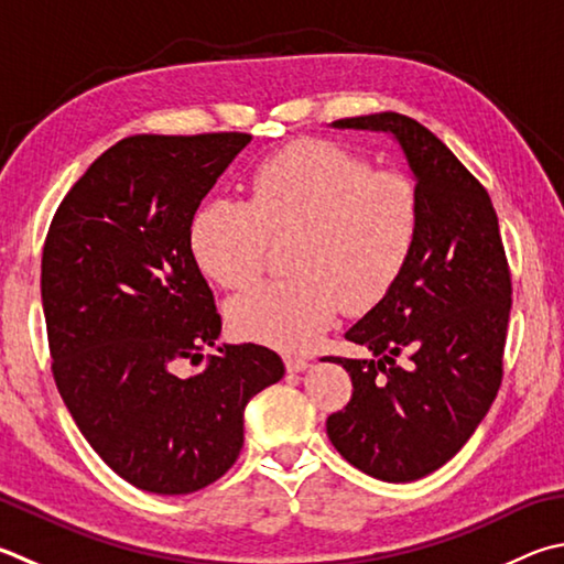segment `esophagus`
Instances as JSON below:
<instances>
[{
	"label": "esophagus",
	"instance_id": "34e87169",
	"mask_svg": "<svg viewBox=\"0 0 564 564\" xmlns=\"http://www.w3.org/2000/svg\"><path fill=\"white\" fill-rule=\"evenodd\" d=\"M311 367V362L305 357L299 355H285V370L289 372H305Z\"/></svg>",
	"mask_w": 564,
	"mask_h": 564
}]
</instances>
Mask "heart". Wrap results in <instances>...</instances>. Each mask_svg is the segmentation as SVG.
I'll list each match as a JSON object with an SVG mask.
<instances>
[{
	"label": "heart",
	"mask_w": 564,
	"mask_h": 564,
	"mask_svg": "<svg viewBox=\"0 0 564 564\" xmlns=\"http://www.w3.org/2000/svg\"><path fill=\"white\" fill-rule=\"evenodd\" d=\"M419 231L414 182L370 170L355 152L303 140L251 172L247 202L212 199L197 209L189 249L202 273L239 289L261 271L265 243L295 234L291 273L261 281L229 303L239 337L279 350L317 343L337 313L372 308L404 271Z\"/></svg>",
	"instance_id": "b5f03b06"
}]
</instances>
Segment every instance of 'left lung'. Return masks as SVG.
Listing matches in <instances>:
<instances>
[{"label":"left lung","mask_w":564,"mask_h":564,"mask_svg":"<svg viewBox=\"0 0 564 564\" xmlns=\"http://www.w3.org/2000/svg\"><path fill=\"white\" fill-rule=\"evenodd\" d=\"M387 132L419 194L404 271L345 337L367 357H333L352 399L327 436L362 474L409 484L454 458L488 414L503 377L510 273L488 192L432 130L399 112L335 120Z\"/></svg>","instance_id":"1"}]
</instances>
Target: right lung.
<instances>
[{
    "mask_svg": "<svg viewBox=\"0 0 564 564\" xmlns=\"http://www.w3.org/2000/svg\"><path fill=\"white\" fill-rule=\"evenodd\" d=\"M247 132L132 135L106 150L56 209L41 259L51 370L96 454L140 490L214 484L243 446V409L283 377L263 345H221L187 376L221 317L189 249L202 199Z\"/></svg>",
    "mask_w": 564,
    "mask_h": 564,
    "instance_id": "add662e5",
    "label": "right lung"
}]
</instances>
